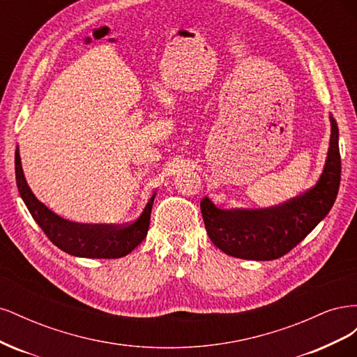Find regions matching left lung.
Wrapping results in <instances>:
<instances>
[{"label":"left lung","instance_id":"8db88e82","mask_svg":"<svg viewBox=\"0 0 357 357\" xmlns=\"http://www.w3.org/2000/svg\"><path fill=\"white\" fill-rule=\"evenodd\" d=\"M331 119V142L325 168L316 186L277 207L262 210H222L205 197L201 213L215 247L226 255L273 261L289 253L326 218L337 199L341 181L338 125Z\"/></svg>","mask_w":357,"mask_h":357}]
</instances>
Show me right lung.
I'll return each instance as SVG.
<instances>
[{
	"mask_svg": "<svg viewBox=\"0 0 357 357\" xmlns=\"http://www.w3.org/2000/svg\"><path fill=\"white\" fill-rule=\"evenodd\" d=\"M15 169L20 198L24 199L31 215L47 238L66 253L79 257L117 259L131 253L146 238L156 193H153L143 213L132 223L122 226L83 225L59 218L36 198L25 180L19 149H16L15 155Z\"/></svg>",
	"mask_w": 357,
	"mask_h": 357,
	"instance_id": "right-lung-1",
	"label": "right lung"
}]
</instances>
